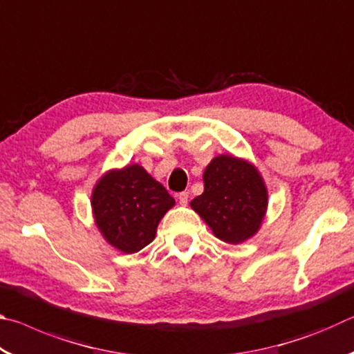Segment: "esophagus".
Here are the masks:
<instances>
[{
	"mask_svg": "<svg viewBox=\"0 0 354 354\" xmlns=\"http://www.w3.org/2000/svg\"><path fill=\"white\" fill-rule=\"evenodd\" d=\"M189 192L187 190H184V192H181V194L178 195V201H179V205L181 206H185L187 205V201H189Z\"/></svg>",
	"mask_w": 354,
	"mask_h": 354,
	"instance_id": "34e87169",
	"label": "esophagus"
}]
</instances>
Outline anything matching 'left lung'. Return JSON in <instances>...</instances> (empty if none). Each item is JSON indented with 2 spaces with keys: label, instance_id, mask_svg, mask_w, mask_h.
Segmentation results:
<instances>
[{
  "label": "left lung",
  "instance_id": "left-lung-1",
  "mask_svg": "<svg viewBox=\"0 0 354 354\" xmlns=\"http://www.w3.org/2000/svg\"><path fill=\"white\" fill-rule=\"evenodd\" d=\"M203 181L205 192L190 201V207L215 237L239 245L261 230L268 192L253 164L232 154H220L207 164Z\"/></svg>",
  "mask_w": 354,
  "mask_h": 354
}]
</instances>
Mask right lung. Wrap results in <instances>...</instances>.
Masks as SVG:
<instances>
[{
  "label": "right lung",
  "mask_w": 354,
  "mask_h": 354,
  "mask_svg": "<svg viewBox=\"0 0 354 354\" xmlns=\"http://www.w3.org/2000/svg\"><path fill=\"white\" fill-rule=\"evenodd\" d=\"M92 214L101 236L127 254L156 237L159 221L175 206L160 183L139 164L107 170L92 190Z\"/></svg>",
  "instance_id": "right-lung-1"
}]
</instances>
